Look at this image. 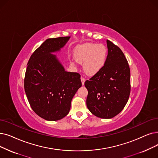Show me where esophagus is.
I'll list each match as a JSON object with an SVG mask.
<instances>
[{
    "mask_svg": "<svg viewBox=\"0 0 158 158\" xmlns=\"http://www.w3.org/2000/svg\"><path fill=\"white\" fill-rule=\"evenodd\" d=\"M81 83H82V85H84L85 84V78L84 77H81Z\"/></svg>",
    "mask_w": 158,
    "mask_h": 158,
    "instance_id": "obj_1",
    "label": "esophagus"
}]
</instances>
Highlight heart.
I'll return each instance as SVG.
<instances>
[{"mask_svg":"<svg viewBox=\"0 0 158 158\" xmlns=\"http://www.w3.org/2000/svg\"><path fill=\"white\" fill-rule=\"evenodd\" d=\"M107 49L102 44L88 43L77 47L74 52L77 62L83 63V69L88 75H94L105 64Z\"/></svg>","mask_w":158,"mask_h":158,"instance_id":"heart-1","label":"heart"}]
</instances>
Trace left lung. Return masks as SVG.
<instances>
[{
    "label": "left lung",
    "instance_id": "1",
    "mask_svg": "<svg viewBox=\"0 0 158 158\" xmlns=\"http://www.w3.org/2000/svg\"><path fill=\"white\" fill-rule=\"evenodd\" d=\"M108 55L105 64L90 80L86 106L100 118L110 119L125 106L130 93V71L128 61L119 48L106 40Z\"/></svg>",
    "mask_w": 158,
    "mask_h": 158
}]
</instances>
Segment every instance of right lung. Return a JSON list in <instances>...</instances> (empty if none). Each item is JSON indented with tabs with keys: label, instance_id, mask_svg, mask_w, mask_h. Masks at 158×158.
<instances>
[{
	"label": "right lung",
	"instance_id": "right-lung-1",
	"mask_svg": "<svg viewBox=\"0 0 158 158\" xmlns=\"http://www.w3.org/2000/svg\"><path fill=\"white\" fill-rule=\"evenodd\" d=\"M70 37L48 39L31 56L25 73L24 90L31 108L40 118L57 121L69 113L71 101L82 86L81 75L64 71L56 56Z\"/></svg>",
	"mask_w": 158,
	"mask_h": 158
}]
</instances>
